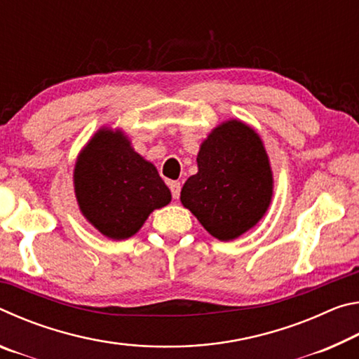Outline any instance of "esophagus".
<instances>
[{
  "label": "esophagus",
  "instance_id": "esophagus-1",
  "mask_svg": "<svg viewBox=\"0 0 359 359\" xmlns=\"http://www.w3.org/2000/svg\"><path fill=\"white\" fill-rule=\"evenodd\" d=\"M169 188H171V193H172V198L174 199H179V196H180V182H171V184H169Z\"/></svg>",
  "mask_w": 359,
  "mask_h": 359
}]
</instances>
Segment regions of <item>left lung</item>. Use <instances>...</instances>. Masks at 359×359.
Listing matches in <instances>:
<instances>
[{
  "label": "left lung",
  "instance_id": "1",
  "mask_svg": "<svg viewBox=\"0 0 359 359\" xmlns=\"http://www.w3.org/2000/svg\"><path fill=\"white\" fill-rule=\"evenodd\" d=\"M196 161L198 172L180 191L182 204L215 239H238L264 217L274 196L263 141L250 125L229 118L201 142Z\"/></svg>",
  "mask_w": 359,
  "mask_h": 359
}]
</instances>
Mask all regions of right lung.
Masks as SVG:
<instances>
[{"instance_id": "add662e5", "label": "right lung", "mask_w": 359, "mask_h": 359, "mask_svg": "<svg viewBox=\"0 0 359 359\" xmlns=\"http://www.w3.org/2000/svg\"><path fill=\"white\" fill-rule=\"evenodd\" d=\"M72 182L82 215L112 241L135 236L172 198L154 163L133 149L125 131L111 126H101L79 151Z\"/></svg>"}]
</instances>
